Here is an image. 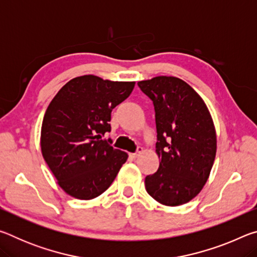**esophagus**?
I'll list each match as a JSON object with an SVG mask.
<instances>
[{
    "instance_id": "1",
    "label": "esophagus",
    "mask_w": 257,
    "mask_h": 257,
    "mask_svg": "<svg viewBox=\"0 0 257 257\" xmlns=\"http://www.w3.org/2000/svg\"><path fill=\"white\" fill-rule=\"evenodd\" d=\"M142 152H143V147H142V146H138L136 153H130L129 156H130V158H132V159H136L137 156L142 153Z\"/></svg>"
}]
</instances>
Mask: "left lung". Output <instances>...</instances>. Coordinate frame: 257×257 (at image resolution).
Here are the masks:
<instances>
[{
  "mask_svg": "<svg viewBox=\"0 0 257 257\" xmlns=\"http://www.w3.org/2000/svg\"><path fill=\"white\" fill-rule=\"evenodd\" d=\"M153 102L158 171L145 178L147 193L167 206L188 203L205 185L216 153V134L202 97L177 77L138 82Z\"/></svg>",
  "mask_w": 257,
  "mask_h": 257,
  "instance_id": "8db88e82",
  "label": "left lung"
}]
</instances>
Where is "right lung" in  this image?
Masks as SVG:
<instances>
[{
	"mask_svg": "<svg viewBox=\"0 0 257 257\" xmlns=\"http://www.w3.org/2000/svg\"><path fill=\"white\" fill-rule=\"evenodd\" d=\"M134 87V81L86 75L68 81L52 99L42 123V154L70 196H99L127 161L125 152L114 150L102 136L111 130L112 110Z\"/></svg>",
	"mask_w": 257,
	"mask_h": 257,
	"instance_id": "right-lung-1",
	"label": "right lung"
}]
</instances>
